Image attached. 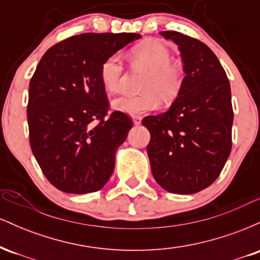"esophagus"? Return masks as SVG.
<instances>
[{
	"label": "esophagus",
	"instance_id": "1",
	"mask_svg": "<svg viewBox=\"0 0 260 260\" xmlns=\"http://www.w3.org/2000/svg\"><path fill=\"white\" fill-rule=\"evenodd\" d=\"M132 120H133L134 126H139L140 122H142V117H140V116H133Z\"/></svg>",
	"mask_w": 260,
	"mask_h": 260
}]
</instances>
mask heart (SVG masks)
<instances>
[{
    "label": "heart",
    "instance_id": "b5f03b06",
    "mask_svg": "<svg viewBox=\"0 0 260 260\" xmlns=\"http://www.w3.org/2000/svg\"><path fill=\"white\" fill-rule=\"evenodd\" d=\"M134 66L149 70L143 84L142 94H123L112 101L113 109L127 115H140L153 111L160 105V98L170 101L181 90L183 71L181 66L171 61V51L157 39H150L134 46L131 51ZM123 61L115 53L103 62L100 80L105 90L117 92L123 78Z\"/></svg>",
    "mask_w": 260,
    "mask_h": 260
}]
</instances>
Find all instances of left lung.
Instances as JSON below:
<instances>
[{
  "mask_svg": "<svg viewBox=\"0 0 260 260\" xmlns=\"http://www.w3.org/2000/svg\"><path fill=\"white\" fill-rule=\"evenodd\" d=\"M160 34L178 46L186 76L168 111L143 118L150 132L148 156L164 189L193 194L219 177L231 153V89L207 45L178 31Z\"/></svg>",
  "mask_w": 260,
  "mask_h": 260,
  "instance_id": "8db88e82",
  "label": "left lung"
}]
</instances>
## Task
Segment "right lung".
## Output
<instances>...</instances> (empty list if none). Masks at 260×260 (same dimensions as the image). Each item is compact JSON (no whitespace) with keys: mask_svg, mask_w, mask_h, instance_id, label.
<instances>
[{"mask_svg":"<svg viewBox=\"0 0 260 260\" xmlns=\"http://www.w3.org/2000/svg\"><path fill=\"white\" fill-rule=\"evenodd\" d=\"M136 32H85L50 47L29 84L30 147L45 177L73 194L96 192L115 169V155L133 123L107 115L100 68L107 57L138 40Z\"/></svg>","mask_w":260,"mask_h":260,"instance_id":"add662e5","label":"right lung"}]
</instances>
